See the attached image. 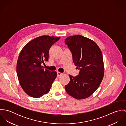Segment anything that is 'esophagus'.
<instances>
[{
    "mask_svg": "<svg viewBox=\"0 0 126 126\" xmlns=\"http://www.w3.org/2000/svg\"><path fill=\"white\" fill-rule=\"evenodd\" d=\"M62 74H63V73H61V72H57V77H60V76H61Z\"/></svg>",
    "mask_w": 126,
    "mask_h": 126,
    "instance_id": "esophagus-1",
    "label": "esophagus"
}]
</instances>
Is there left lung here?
<instances>
[{
	"label": "left lung",
	"instance_id": "left-lung-1",
	"mask_svg": "<svg viewBox=\"0 0 126 126\" xmlns=\"http://www.w3.org/2000/svg\"><path fill=\"white\" fill-rule=\"evenodd\" d=\"M65 43L72 52L75 65L80 70L77 76L69 75L70 82L65 89L76 99L86 98L98 88L103 78L101 51L94 41L80 35L67 37Z\"/></svg>",
	"mask_w": 126,
	"mask_h": 126
}]
</instances>
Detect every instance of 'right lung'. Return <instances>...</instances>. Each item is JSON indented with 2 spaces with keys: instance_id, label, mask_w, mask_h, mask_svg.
I'll list each match as a JSON object with an SVG mask.
<instances>
[{
  "instance_id": "add662e5",
  "label": "right lung",
  "mask_w": 126,
  "mask_h": 126,
  "mask_svg": "<svg viewBox=\"0 0 126 126\" xmlns=\"http://www.w3.org/2000/svg\"><path fill=\"white\" fill-rule=\"evenodd\" d=\"M60 39L40 36L28 43L21 50L17 62V75L21 87L29 96L39 98L49 92L57 74L45 70L42 64L48 60L50 47Z\"/></svg>"
}]
</instances>
